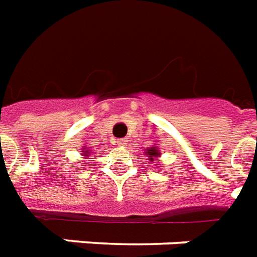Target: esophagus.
Instances as JSON below:
<instances>
[{"label": "esophagus", "instance_id": "1", "mask_svg": "<svg viewBox=\"0 0 257 257\" xmlns=\"http://www.w3.org/2000/svg\"><path fill=\"white\" fill-rule=\"evenodd\" d=\"M117 144H118L119 147H125V146H126V140H125V139H119L118 142H117Z\"/></svg>", "mask_w": 257, "mask_h": 257}]
</instances>
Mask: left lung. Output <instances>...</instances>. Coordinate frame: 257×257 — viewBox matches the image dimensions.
Wrapping results in <instances>:
<instances>
[{
    "label": "left lung",
    "instance_id": "1",
    "mask_svg": "<svg viewBox=\"0 0 257 257\" xmlns=\"http://www.w3.org/2000/svg\"><path fill=\"white\" fill-rule=\"evenodd\" d=\"M147 155H150V161H153V157H158L159 153H158V150H155V148H151V150H148Z\"/></svg>",
    "mask_w": 257,
    "mask_h": 257
}]
</instances>
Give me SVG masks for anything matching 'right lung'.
I'll return each mask as SVG.
<instances>
[{
  "label": "right lung",
  "mask_w": 257,
  "mask_h": 257,
  "mask_svg": "<svg viewBox=\"0 0 257 257\" xmlns=\"http://www.w3.org/2000/svg\"><path fill=\"white\" fill-rule=\"evenodd\" d=\"M81 154H84V155H83V157H85V158H88V157H90V155H88V150H87V151H81Z\"/></svg>",
  "instance_id": "obj_1"
}]
</instances>
